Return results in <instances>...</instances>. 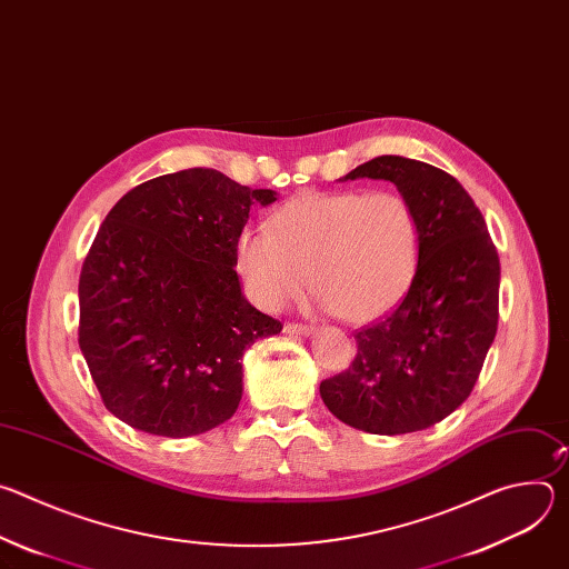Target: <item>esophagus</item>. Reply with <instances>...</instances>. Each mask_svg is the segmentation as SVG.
I'll return each mask as SVG.
<instances>
[{"instance_id":"esophagus-1","label":"esophagus","mask_w":569,"mask_h":569,"mask_svg":"<svg viewBox=\"0 0 569 569\" xmlns=\"http://www.w3.org/2000/svg\"><path fill=\"white\" fill-rule=\"evenodd\" d=\"M283 331L288 336H310V333H315V329L310 327V323H295V321H288L286 327H283Z\"/></svg>"}]
</instances>
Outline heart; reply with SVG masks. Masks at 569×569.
Returning a JSON list of instances; mask_svg holds the SVG:
<instances>
[{"mask_svg": "<svg viewBox=\"0 0 569 569\" xmlns=\"http://www.w3.org/2000/svg\"><path fill=\"white\" fill-rule=\"evenodd\" d=\"M421 250L419 218L398 191H306L283 202L268 229L236 240L252 297L279 310L310 286L347 321H369L408 295Z\"/></svg>", "mask_w": 569, "mask_h": 569, "instance_id": "b5f03b06", "label": "heart"}]
</instances>
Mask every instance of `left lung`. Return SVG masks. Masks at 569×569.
Instances as JSON below:
<instances>
[{"mask_svg": "<svg viewBox=\"0 0 569 569\" xmlns=\"http://www.w3.org/2000/svg\"><path fill=\"white\" fill-rule=\"evenodd\" d=\"M387 180L421 229L417 277L402 301L356 331L349 369L321 380L327 408L371 435L426 430L470 396L500 317V257L466 189L426 161L380 154L342 180Z\"/></svg>", "mask_w": 569, "mask_h": 569, "instance_id": "left-lung-1", "label": "left lung"}]
</instances>
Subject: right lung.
<instances>
[{"label": "right lung", "instance_id": "obj_1", "mask_svg": "<svg viewBox=\"0 0 569 569\" xmlns=\"http://www.w3.org/2000/svg\"><path fill=\"white\" fill-rule=\"evenodd\" d=\"M270 189L213 169L152 178L106 216L78 281V345L106 408L157 437L202 435L238 410L242 353L281 321L240 292L236 240Z\"/></svg>", "mask_w": 569, "mask_h": 569}]
</instances>
